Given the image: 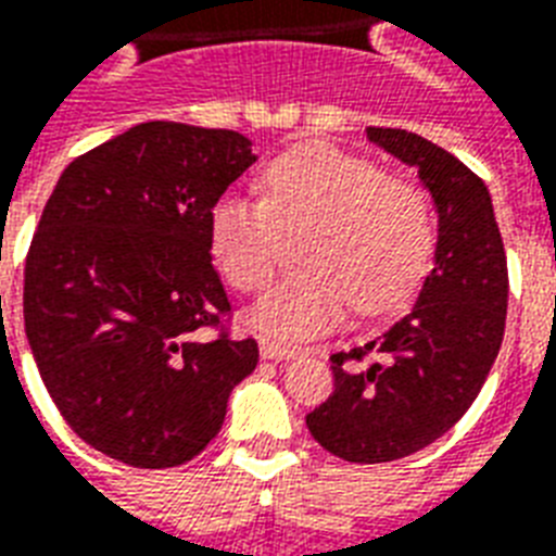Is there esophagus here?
Instances as JSON below:
<instances>
[{
  "label": "esophagus",
  "instance_id": "34e87169",
  "mask_svg": "<svg viewBox=\"0 0 556 556\" xmlns=\"http://www.w3.org/2000/svg\"><path fill=\"white\" fill-rule=\"evenodd\" d=\"M260 353H262V358H274V362H288V358H294L296 350H294V346L279 344V341H270V338H260Z\"/></svg>",
  "mask_w": 556,
  "mask_h": 556
}]
</instances>
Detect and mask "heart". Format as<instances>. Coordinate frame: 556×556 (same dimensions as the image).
Segmentation results:
<instances>
[{"instance_id": "b5f03b06", "label": "heart", "mask_w": 556, "mask_h": 556, "mask_svg": "<svg viewBox=\"0 0 556 556\" xmlns=\"http://www.w3.org/2000/svg\"><path fill=\"white\" fill-rule=\"evenodd\" d=\"M265 201L224 194L210 210V250L232 288L262 291L277 270L279 236L300 241L306 268L262 296L253 320L262 332L303 341L346 315L402 306L429 270L434 206L414 180L384 175L364 156L332 146L294 148L268 163Z\"/></svg>"}]
</instances>
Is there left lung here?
<instances>
[{"label":"left lung","instance_id":"left-lung-1","mask_svg":"<svg viewBox=\"0 0 556 556\" xmlns=\"http://www.w3.org/2000/svg\"><path fill=\"white\" fill-rule=\"evenodd\" d=\"M367 137L414 165L434 198V268L408 315L329 358L334 391L306 426L334 457L388 464L443 438L484 388L504 338L507 256L476 172L400 127H367Z\"/></svg>","mask_w":556,"mask_h":556}]
</instances>
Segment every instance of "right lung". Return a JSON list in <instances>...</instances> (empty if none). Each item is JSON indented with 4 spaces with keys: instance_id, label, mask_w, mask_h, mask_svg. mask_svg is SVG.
Wrapping results in <instances>:
<instances>
[{
    "instance_id": "right-lung-1",
    "label": "right lung",
    "mask_w": 556,
    "mask_h": 556,
    "mask_svg": "<svg viewBox=\"0 0 556 556\" xmlns=\"http://www.w3.org/2000/svg\"><path fill=\"white\" fill-rule=\"evenodd\" d=\"M253 163L236 130L142 122L63 168L25 256V334L61 417L101 455L192 460L260 362L227 332L210 253L212 203Z\"/></svg>"
}]
</instances>
